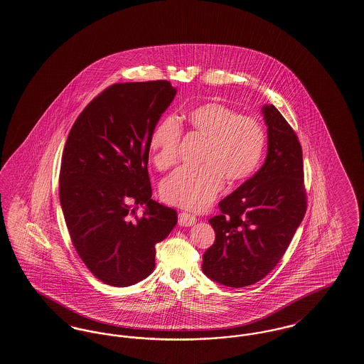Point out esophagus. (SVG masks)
Listing matches in <instances>:
<instances>
[{"mask_svg": "<svg viewBox=\"0 0 364 364\" xmlns=\"http://www.w3.org/2000/svg\"><path fill=\"white\" fill-rule=\"evenodd\" d=\"M197 222L196 217L193 214L188 213H179L178 214V223L182 228H187V226H193Z\"/></svg>", "mask_w": 364, "mask_h": 364, "instance_id": "1", "label": "esophagus"}]
</instances>
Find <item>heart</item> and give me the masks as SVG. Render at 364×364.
I'll return each mask as SVG.
<instances>
[{
  "label": "heart",
  "mask_w": 364,
  "mask_h": 364,
  "mask_svg": "<svg viewBox=\"0 0 364 364\" xmlns=\"http://www.w3.org/2000/svg\"><path fill=\"white\" fill-rule=\"evenodd\" d=\"M187 122L205 138L198 167H179L161 183V197L170 205L202 210L218 196L223 179L230 183L249 178L259 165L264 132L251 117L228 106L206 104L191 110ZM182 126L170 115L156 124L149 138L153 164L159 170L176 165Z\"/></svg>",
  "instance_id": "heart-1"
}]
</instances>
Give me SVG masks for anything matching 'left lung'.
Wrapping results in <instances>:
<instances>
[{
    "instance_id": "1",
    "label": "left lung",
    "mask_w": 364,
    "mask_h": 364,
    "mask_svg": "<svg viewBox=\"0 0 364 364\" xmlns=\"http://www.w3.org/2000/svg\"><path fill=\"white\" fill-rule=\"evenodd\" d=\"M267 156L259 170L219 202L208 219L215 242L203 254L202 270L229 287L263 279L278 264L307 210L299 139L274 105L262 107Z\"/></svg>"
}]
</instances>
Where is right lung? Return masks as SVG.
Returning a JSON list of instances; mask_svg holds the SVG:
<instances>
[{
  "label": "right lung",
  "mask_w": 364,
  "mask_h": 364,
  "mask_svg": "<svg viewBox=\"0 0 364 364\" xmlns=\"http://www.w3.org/2000/svg\"><path fill=\"white\" fill-rule=\"evenodd\" d=\"M177 93L168 81L114 83L75 119L63 147L60 202L72 243L97 279L132 286L156 267L177 211L151 199L149 138ZM145 205L139 219L134 210Z\"/></svg>",
  "instance_id": "obj_1"
}]
</instances>
